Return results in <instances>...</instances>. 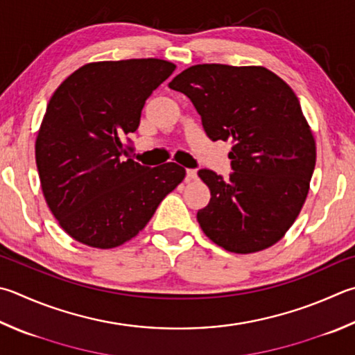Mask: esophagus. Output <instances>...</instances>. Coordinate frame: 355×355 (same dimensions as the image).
<instances>
[{"instance_id": "obj_1", "label": "esophagus", "mask_w": 355, "mask_h": 355, "mask_svg": "<svg viewBox=\"0 0 355 355\" xmlns=\"http://www.w3.org/2000/svg\"><path fill=\"white\" fill-rule=\"evenodd\" d=\"M186 178H188V182H191V180H196L197 178V171L196 169L186 171Z\"/></svg>"}]
</instances>
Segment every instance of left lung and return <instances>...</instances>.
<instances>
[{
    "label": "left lung",
    "mask_w": 355,
    "mask_h": 355,
    "mask_svg": "<svg viewBox=\"0 0 355 355\" xmlns=\"http://www.w3.org/2000/svg\"><path fill=\"white\" fill-rule=\"evenodd\" d=\"M169 87L188 96L212 141H233L231 173L200 169L211 191L197 212L200 228L231 253L262 251L281 241L304 205L317 146L300 101L263 67L203 63L184 69Z\"/></svg>",
    "instance_id": "8db88e82"
}]
</instances>
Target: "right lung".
I'll list each match as a JSON object with an SVG mask.
<instances>
[{"label":"right lung","instance_id":"add662e5","mask_svg":"<svg viewBox=\"0 0 355 355\" xmlns=\"http://www.w3.org/2000/svg\"><path fill=\"white\" fill-rule=\"evenodd\" d=\"M175 65L161 59L92 62L55 89L35 139L44 200L74 241L108 250L132 241L183 182L177 163L141 166L124 139Z\"/></svg>","mask_w":355,"mask_h":355}]
</instances>
